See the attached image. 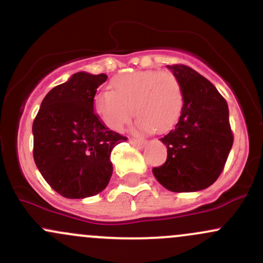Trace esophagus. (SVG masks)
<instances>
[{"label": "esophagus", "instance_id": "34e87169", "mask_svg": "<svg viewBox=\"0 0 263 263\" xmlns=\"http://www.w3.org/2000/svg\"><path fill=\"white\" fill-rule=\"evenodd\" d=\"M129 142H131L134 146H136V147H140V148L146 145L145 140H139V139H129Z\"/></svg>", "mask_w": 263, "mask_h": 263}]
</instances>
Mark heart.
I'll use <instances>...</instances> for the list:
<instances>
[{
    "label": "heart",
    "mask_w": 263,
    "mask_h": 263,
    "mask_svg": "<svg viewBox=\"0 0 263 263\" xmlns=\"http://www.w3.org/2000/svg\"><path fill=\"white\" fill-rule=\"evenodd\" d=\"M110 84L112 89L98 90L93 98L95 112L110 129L121 131L134 112L139 116V131L166 132L178 123L184 95L178 77L171 71H131L116 77Z\"/></svg>",
    "instance_id": "b5f03b06"
}]
</instances>
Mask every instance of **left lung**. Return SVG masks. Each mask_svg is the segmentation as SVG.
I'll return each mask as SVG.
<instances>
[{
	"mask_svg": "<svg viewBox=\"0 0 263 263\" xmlns=\"http://www.w3.org/2000/svg\"><path fill=\"white\" fill-rule=\"evenodd\" d=\"M178 77L184 95L179 122L161 141L167 159L154 167L157 181L170 192L203 190L219 178L233 145L227 101L194 69L167 65Z\"/></svg>",
	"mask_w": 263,
	"mask_h": 263,
	"instance_id": "1",
	"label": "left lung"
}]
</instances>
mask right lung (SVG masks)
Returning <instances> with one entry per match:
<instances>
[{"mask_svg": "<svg viewBox=\"0 0 263 263\" xmlns=\"http://www.w3.org/2000/svg\"><path fill=\"white\" fill-rule=\"evenodd\" d=\"M106 81V74L76 73L45 96L32 123L35 164L64 198L93 197L106 189L113 173L110 153L127 140L93 108L97 88Z\"/></svg>", "mask_w": 263, "mask_h": 263, "instance_id": "add662e5", "label": "right lung"}]
</instances>
